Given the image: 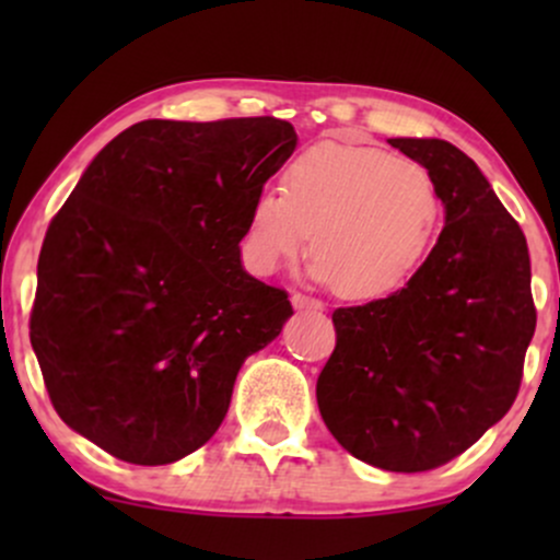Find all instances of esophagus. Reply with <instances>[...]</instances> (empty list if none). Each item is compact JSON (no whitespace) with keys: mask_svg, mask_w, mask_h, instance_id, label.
Returning <instances> with one entry per match:
<instances>
[{"mask_svg":"<svg viewBox=\"0 0 560 560\" xmlns=\"http://www.w3.org/2000/svg\"><path fill=\"white\" fill-rule=\"evenodd\" d=\"M292 305L298 307V311H324V302L316 298H307V294H302V292L292 294Z\"/></svg>","mask_w":560,"mask_h":560,"instance_id":"1","label":"esophagus"}]
</instances>
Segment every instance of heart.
I'll list each match as a JSON object with an SVG mask.
<instances>
[{"mask_svg": "<svg viewBox=\"0 0 560 560\" xmlns=\"http://www.w3.org/2000/svg\"><path fill=\"white\" fill-rule=\"evenodd\" d=\"M440 218V191L423 165L376 147L316 141L289 160L281 191L255 197L242 258L268 276L313 234L316 279L347 300L387 298L427 260Z\"/></svg>", "mask_w": 560, "mask_h": 560, "instance_id": "obj_1", "label": "heart"}]
</instances>
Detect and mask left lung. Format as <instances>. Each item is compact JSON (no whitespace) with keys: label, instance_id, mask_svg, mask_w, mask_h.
<instances>
[{"label":"left lung","instance_id":"obj_1","mask_svg":"<svg viewBox=\"0 0 560 560\" xmlns=\"http://www.w3.org/2000/svg\"><path fill=\"white\" fill-rule=\"evenodd\" d=\"M434 178L445 229L402 289L331 313L316 384L334 440L384 471L445 466L511 410L535 337L526 236L471 158L442 139H389Z\"/></svg>","mask_w":560,"mask_h":560}]
</instances>
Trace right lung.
<instances>
[{
  "label": "right lung",
  "mask_w": 560,
  "mask_h": 560,
  "mask_svg": "<svg viewBox=\"0 0 560 560\" xmlns=\"http://www.w3.org/2000/svg\"><path fill=\"white\" fill-rule=\"evenodd\" d=\"M298 147L287 120H141L83 171L44 236L31 345L57 416L137 466L221 427L244 358L289 294L242 268L262 186Z\"/></svg>",
  "instance_id": "add662e5"
}]
</instances>
